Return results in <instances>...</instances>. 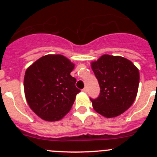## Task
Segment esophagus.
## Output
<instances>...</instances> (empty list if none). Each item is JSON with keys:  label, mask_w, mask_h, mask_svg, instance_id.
<instances>
[{"label": "esophagus", "mask_w": 157, "mask_h": 157, "mask_svg": "<svg viewBox=\"0 0 157 157\" xmlns=\"http://www.w3.org/2000/svg\"><path fill=\"white\" fill-rule=\"evenodd\" d=\"M82 92H83V93H86V92H87V89H86V87L83 88V90H82Z\"/></svg>", "instance_id": "esophagus-1"}]
</instances>
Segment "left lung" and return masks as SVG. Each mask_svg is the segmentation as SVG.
<instances>
[{"label": "left lung", "instance_id": "obj_1", "mask_svg": "<svg viewBox=\"0 0 157 157\" xmlns=\"http://www.w3.org/2000/svg\"><path fill=\"white\" fill-rule=\"evenodd\" d=\"M90 65L100 86L99 97L90 99L93 109L108 118L124 113L137 96L140 80L137 67L127 58L110 55H102Z\"/></svg>", "mask_w": 157, "mask_h": 157}]
</instances>
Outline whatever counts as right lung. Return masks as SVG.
<instances>
[{
  "instance_id": "1",
  "label": "right lung",
  "mask_w": 157,
  "mask_h": 157,
  "mask_svg": "<svg viewBox=\"0 0 157 157\" xmlns=\"http://www.w3.org/2000/svg\"><path fill=\"white\" fill-rule=\"evenodd\" d=\"M75 64L62 55H46L25 72L24 93L29 108L47 121L62 119L71 110L77 93L71 75Z\"/></svg>"
}]
</instances>
